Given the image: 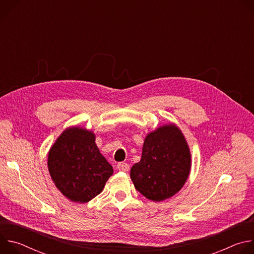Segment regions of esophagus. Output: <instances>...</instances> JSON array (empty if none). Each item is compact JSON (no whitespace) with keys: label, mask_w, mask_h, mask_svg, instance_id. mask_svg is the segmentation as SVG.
<instances>
[{"label":"esophagus","mask_w":254,"mask_h":254,"mask_svg":"<svg viewBox=\"0 0 254 254\" xmlns=\"http://www.w3.org/2000/svg\"><path fill=\"white\" fill-rule=\"evenodd\" d=\"M118 170L122 172H127L129 170V166L127 163H119L118 164Z\"/></svg>","instance_id":"esophagus-1"}]
</instances>
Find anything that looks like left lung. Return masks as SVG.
Listing matches in <instances>:
<instances>
[{"mask_svg":"<svg viewBox=\"0 0 254 254\" xmlns=\"http://www.w3.org/2000/svg\"><path fill=\"white\" fill-rule=\"evenodd\" d=\"M191 163V152L182 130L171 123L147 134L140 161L130 169V179L142 196L161 202L183 188Z\"/></svg>","mask_w":254,"mask_h":254,"instance_id":"1","label":"left lung"}]
</instances>
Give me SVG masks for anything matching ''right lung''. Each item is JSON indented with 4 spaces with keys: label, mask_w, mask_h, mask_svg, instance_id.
<instances>
[{
    "label": "right lung",
    "mask_w": 254,
    "mask_h": 254,
    "mask_svg": "<svg viewBox=\"0 0 254 254\" xmlns=\"http://www.w3.org/2000/svg\"><path fill=\"white\" fill-rule=\"evenodd\" d=\"M48 170L56 188L75 203H87L100 194L114 174L101 155L93 131L70 127L62 131L48 153Z\"/></svg>",
    "instance_id": "right-lung-1"
}]
</instances>
